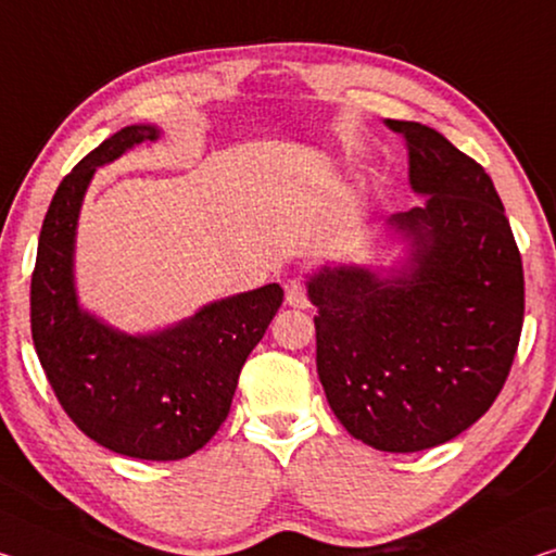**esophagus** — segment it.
Listing matches in <instances>:
<instances>
[{
    "label": "esophagus",
    "instance_id": "esophagus-1",
    "mask_svg": "<svg viewBox=\"0 0 556 556\" xmlns=\"http://www.w3.org/2000/svg\"><path fill=\"white\" fill-rule=\"evenodd\" d=\"M285 289H287L289 306H294V309H306V306H309V299H306V287L302 279H289Z\"/></svg>",
    "mask_w": 556,
    "mask_h": 556
}]
</instances>
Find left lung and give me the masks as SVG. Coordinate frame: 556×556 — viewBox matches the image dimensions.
I'll use <instances>...</instances> for the list:
<instances>
[{"label":"left lung","mask_w":556,"mask_h":556,"mask_svg":"<svg viewBox=\"0 0 556 556\" xmlns=\"http://www.w3.org/2000/svg\"><path fill=\"white\" fill-rule=\"evenodd\" d=\"M408 146L426 205L389 219L408 264H324L306 281L316 306V371L333 416L383 453L447 443L490 410L525 319L513 227L480 163L416 121H386Z\"/></svg>","instance_id":"obj_1"}]
</instances>
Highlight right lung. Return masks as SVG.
<instances>
[{
	"label": "right lung",
	"mask_w": 556,
	"mask_h": 556,
	"mask_svg": "<svg viewBox=\"0 0 556 556\" xmlns=\"http://www.w3.org/2000/svg\"><path fill=\"white\" fill-rule=\"evenodd\" d=\"M157 138L161 128L148 123L121 128L61 180L43 217L31 275V339L61 408L78 430L118 455L182 460L225 422L244 361L285 292L264 285L138 337L81 309L74 244L88 182L96 167Z\"/></svg>",
	"instance_id": "add662e5"
}]
</instances>
